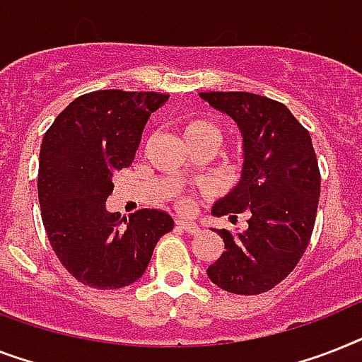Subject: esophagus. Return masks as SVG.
<instances>
[{
	"mask_svg": "<svg viewBox=\"0 0 362 362\" xmlns=\"http://www.w3.org/2000/svg\"><path fill=\"white\" fill-rule=\"evenodd\" d=\"M176 227L182 228V230H186L187 234H199L201 232V227L193 221H186V219H178L176 221Z\"/></svg>",
	"mask_w": 362,
	"mask_h": 362,
	"instance_id": "esophagus-1",
	"label": "esophagus"
}]
</instances>
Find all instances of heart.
Wrapping results in <instances>:
<instances>
[{
    "mask_svg": "<svg viewBox=\"0 0 362 362\" xmlns=\"http://www.w3.org/2000/svg\"><path fill=\"white\" fill-rule=\"evenodd\" d=\"M182 137L186 143H191V141H199V139H211L216 141L219 139V132L214 124H210L208 120L202 119H189L182 124ZM180 206L186 210L189 206V202L182 201Z\"/></svg>",
    "mask_w": 362,
    "mask_h": 362,
    "instance_id": "b5f03b06",
    "label": "heart"
}]
</instances>
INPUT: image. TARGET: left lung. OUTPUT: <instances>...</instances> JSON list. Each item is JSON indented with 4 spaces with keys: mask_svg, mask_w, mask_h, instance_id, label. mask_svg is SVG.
<instances>
[{
    "mask_svg": "<svg viewBox=\"0 0 362 362\" xmlns=\"http://www.w3.org/2000/svg\"><path fill=\"white\" fill-rule=\"evenodd\" d=\"M201 100L228 115L242 134L240 180L217 199L211 216L247 214L243 232L211 228L225 251L206 269L230 293L272 290L303 257L320 199V171L313 139L286 105L252 93H201Z\"/></svg>",
    "mask_w": 362,
    "mask_h": 362,
    "instance_id": "1",
    "label": "left lung"
}]
</instances>
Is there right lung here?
<instances>
[{"instance_id":"right-lung-1","label":"right lung","mask_w":362,"mask_h":362,"mask_svg":"<svg viewBox=\"0 0 362 362\" xmlns=\"http://www.w3.org/2000/svg\"><path fill=\"white\" fill-rule=\"evenodd\" d=\"M169 96L95 90L70 102L44 134L38 158V202L48 240L72 277L117 290L135 283L175 221L143 210L119 221L105 201L113 175L132 165L151 115Z\"/></svg>"}]
</instances>
